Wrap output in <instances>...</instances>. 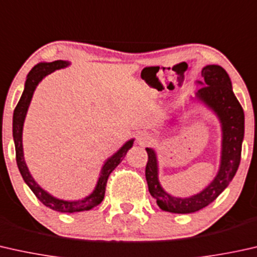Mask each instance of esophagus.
<instances>
[{
  "label": "esophagus",
  "instance_id": "34e87169",
  "mask_svg": "<svg viewBox=\"0 0 257 257\" xmlns=\"http://www.w3.org/2000/svg\"><path fill=\"white\" fill-rule=\"evenodd\" d=\"M150 140V137H148L146 133H139V135H138V137H137V141L139 144H141V145H144V144H146L147 141Z\"/></svg>",
  "mask_w": 257,
  "mask_h": 257
}]
</instances>
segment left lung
Here are the masks:
<instances>
[{
	"mask_svg": "<svg viewBox=\"0 0 257 257\" xmlns=\"http://www.w3.org/2000/svg\"><path fill=\"white\" fill-rule=\"evenodd\" d=\"M203 85L196 92L197 99L217 114L221 124V158L213 181L202 191L190 197H174L163 190L159 181L158 158L153 148H146L148 161L146 181L148 190L159 207L172 213H192L209 205L227 188L240 165L241 148L244 135V113L234 95L228 74L218 65H207L202 69Z\"/></svg>",
	"mask_w": 257,
	"mask_h": 257,
	"instance_id": "1",
	"label": "left lung"
}]
</instances>
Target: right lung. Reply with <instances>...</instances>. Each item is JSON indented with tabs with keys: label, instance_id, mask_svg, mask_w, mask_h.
Here are the masks:
<instances>
[{
	"label": "right lung",
	"instance_id": "obj_1",
	"mask_svg": "<svg viewBox=\"0 0 257 257\" xmlns=\"http://www.w3.org/2000/svg\"><path fill=\"white\" fill-rule=\"evenodd\" d=\"M69 66L68 61L64 60H57L53 62H39L33 68L30 70L28 74L27 81H25L24 91L21 96V99L18 104L15 107L14 111V118H13V137L15 141V148H16V161L20 173L23 177L25 183L28 187L31 189L32 192L35 193L37 198L42 202L44 205L50 207V209L62 212V213H74V212H81V211H88L94 209L104 198L105 195V188L106 182L109 178L110 174L113 172V169L119 165L125 158L126 153H127L130 148L133 146V141L135 139H131L122 145V147L119 148V151L116 152L111 158H109L104 162V165L99 173V177L97 181V184L90 195L85 197V198L79 199V200H62L59 198H55L52 195H50L47 191L44 190L38 185V183L30 174L27 163L24 160V153H23V143H22V136H23V125L25 117H27V112L31 102L33 92H35L37 85L42 81L44 77L48 74L53 73L54 70L65 68V67Z\"/></svg>",
	"mask_w": 257,
	"mask_h": 257
}]
</instances>
